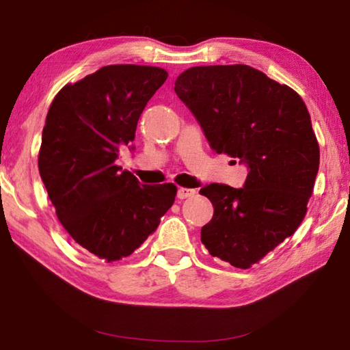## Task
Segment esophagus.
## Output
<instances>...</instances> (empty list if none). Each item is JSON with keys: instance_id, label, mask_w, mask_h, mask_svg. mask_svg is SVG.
<instances>
[{"instance_id": "34e87169", "label": "esophagus", "mask_w": 350, "mask_h": 350, "mask_svg": "<svg viewBox=\"0 0 350 350\" xmlns=\"http://www.w3.org/2000/svg\"><path fill=\"white\" fill-rule=\"evenodd\" d=\"M194 193H196V189L180 187L179 189H177V198H179V199H187V198H191Z\"/></svg>"}]
</instances>
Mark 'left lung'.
<instances>
[{"instance_id": "left-lung-1", "label": "left lung", "mask_w": 350, "mask_h": 350, "mask_svg": "<svg viewBox=\"0 0 350 350\" xmlns=\"http://www.w3.org/2000/svg\"><path fill=\"white\" fill-rule=\"evenodd\" d=\"M174 91L213 151L247 167L242 188H200L215 206L200 241L233 267L248 269L303 222L319 167L310 114L298 94L245 64L196 66Z\"/></svg>"}]
</instances>
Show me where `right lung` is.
Listing matches in <instances>:
<instances>
[{"label":"right lung","instance_id":"obj_1","mask_svg":"<svg viewBox=\"0 0 350 350\" xmlns=\"http://www.w3.org/2000/svg\"><path fill=\"white\" fill-rule=\"evenodd\" d=\"M167 70L111 64L66 85L47 112L38 170L58 221L77 244L118 260L144 244L174 202L173 183L144 185L117 167Z\"/></svg>","mask_w":350,"mask_h":350}]
</instances>
